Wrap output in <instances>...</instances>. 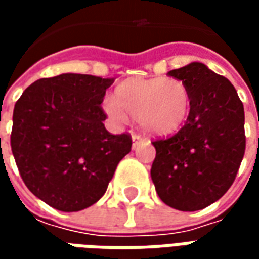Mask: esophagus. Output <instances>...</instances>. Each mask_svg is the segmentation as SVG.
I'll list each match as a JSON object with an SVG mask.
<instances>
[{
  "instance_id": "34e87169",
  "label": "esophagus",
  "mask_w": 259,
  "mask_h": 259,
  "mask_svg": "<svg viewBox=\"0 0 259 259\" xmlns=\"http://www.w3.org/2000/svg\"><path fill=\"white\" fill-rule=\"evenodd\" d=\"M132 140H133V148H136V147L139 146V144H140V143H143V141L146 140V139H144V137H143V136H140V135H133L132 136Z\"/></svg>"
}]
</instances>
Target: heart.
Instances as JSON below:
<instances>
[{"mask_svg": "<svg viewBox=\"0 0 259 259\" xmlns=\"http://www.w3.org/2000/svg\"><path fill=\"white\" fill-rule=\"evenodd\" d=\"M104 108L116 120H126L129 113L151 133L174 135L189 119L191 94L175 77H130L116 85L115 98H108Z\"/></svg>", "mask_w": 259, "mask_h": 259, "instance_id": "obj_1", "label": "heart"}]
</instances>
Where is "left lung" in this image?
Returning a JSON list of instances; mask_svg holds the SVG:
<instances>
[{
    "label": "left lung",
    "instance_id": "obj_1",
    "mask_svg": "<svg viewBox=\"0 0 259 259\" xmlns=\"http://www.w3.org/2000/svg\"><path fill=\"white\" fill-rule=\"evenodd\" d=\"M168 76L185 81L191 111L174 136L152 141L151 179L159 198L179 211H198L233 185L245 151L244 107L226 77L193 62Z\"/></svg>",
    "mask_w": 259,
    "mask_h": 259
}]
</instances>
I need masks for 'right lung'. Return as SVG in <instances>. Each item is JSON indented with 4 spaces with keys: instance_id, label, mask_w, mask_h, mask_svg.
<instances>
[{
    "instance_id": "obj_1",
    "label": "right lung",
    "mask_w": 259,
    "mask_h": 259,
    "mask_svg": "<svg viewBox=\"0 0 259 259\" xmlns=\"http://www.w3.org/2000/svg\"><path fill=\"white\" fill-rule=\"evenodd\" d=\"M113 79L64 73L29 85L14 108L11 148L26 187L58 211L76 212L107 191L129 133L112 135L101 104Z\"/></svg>"
}]
</instances>
